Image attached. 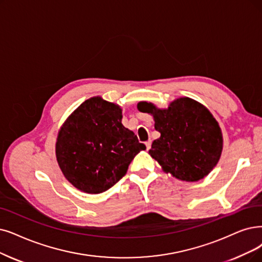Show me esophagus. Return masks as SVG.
<instances>
[{"label":"esophagus","instance_id":"1","mask_svg":"<svg viewBox=\"0 0 262 262\" xmlns=\"http://www.w3.org/2000/svg\"><path fill=\"white\" fill-rule=\"evenodd\" d=\"M145 145H146V149H150V147H151V141L149 140V141H147V142H146L145 143Z\"/></svg>","mask_w":262,"mask_h":262}]
</instances>
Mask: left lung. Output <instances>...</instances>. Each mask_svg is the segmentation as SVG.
<instances>
[{
	"instance_id": "8db88e82",
	"label": "left lung",
	"mask_w": 262,
	"mask_h": 262,
	"mask_svg": "<svg viewBox=\"0 0 262 262\" xmlns=\"http://www.w3.org/2000/svg\"><path fill=\"white\" fill-rule=\"evenodd\" d=\"M138 110L151 115L161 134L148 152L165 173L184 182H198L211 173L221 159L224 140L219 123L203 104L183 97L167 108L142 101Z\"/></svg>"
}]
</instances>
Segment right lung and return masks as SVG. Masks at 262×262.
Returning a JSON list of instances; mask_svg holds the SVG:
<instances>
[{
	"label": "right lung",
	"mask_w": 262,
	"mask_h": 262,
	"mask_svg": "<svg viewBox=\"0 0 262 262\" xmlns=\"http://www.w3.org/2000/svg\"><path fill=\"white\" fill-rule=\"evenodd\" d=\"M122 110L101 97L86 100L61 125L56 157L66 179L78 190L98 194L125 175L146 146L121 123Z\"/></svg>",
	"instance_id": "1"
}]
</instances>
